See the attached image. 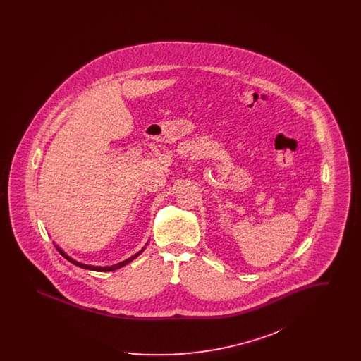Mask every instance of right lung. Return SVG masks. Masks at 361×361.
Masks as SVG:
<instances>
[{"instance_id": "add662e5", "label": "right lung", "mask_w": 361, "mask_h": 361, "mask_svg": "<svg viewBox=\"0 0 361 361\" xmlns=\"http://www.w3.org/2000/svg\"><path fill=\"white\" fill-rule=\"evenodd\" d=\"M59 252H61V255L63 256L65 258H68L70 262H73L74 265H77V267H80V268H84V269H89V271H96V272H111V271H116V269H119L121 267H124V265H127L128 262H131L134 258L137 257L143 250H145V247L142 249V250H139L135 256H133V257L127 258V259H124V261H121L119 264H115V265H111V267H93V265H86V264H82V262H78V261H75V259H73V258L69 257L63 250H61L59 247H56Z\"/></svg>"}]
</instances>
